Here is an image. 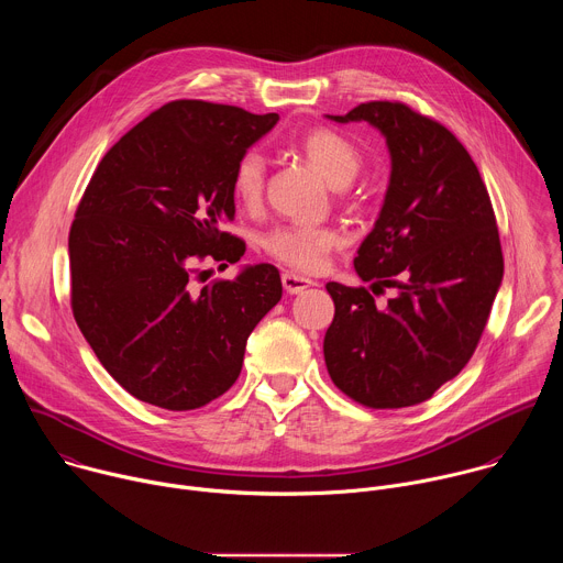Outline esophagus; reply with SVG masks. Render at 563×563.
<instances>
[{
  "instance_id": "34e87169",
  "label": "esophagus",
  "mask_w": 563,
  "mask_h": 563,
  "mask_svg": "<svg viewBox=\"0 0 563 563\" xmlns=\"http://www.w3.org/2000/svg\"><path fill=\"white\" fill-rule=\"evenodd\" d=\"M283 287H285L287 294H300V291L313 287V280H309L305 276H298L294 272H285L283 274Z\"/></svg>"
}]
</instances>
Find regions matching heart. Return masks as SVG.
<instances>
[{
  "mask_svg": "<svg viewBox=\"0 0 563 563\" xmlns=\"http://www.w3.org/2000/svg\"><path fill=\"white\" fill-rule=\"evenodd\" d=\"M300 151L332 187H347L361 172L363 157L356 144L334 129H311L300 142ZM265 187V157L261 151H245L238 157L231 176L233 198L252 207L261 200ZM341 243L334 227L280 224L265 233L263 247L269 256L298 272H316L323 267L328 254Z\"/></svg>",
  "mask_w": 563,
  "mask_h": 563,
  "instance_id": "obj_1",
  "label": "heart"
}]
</instances>
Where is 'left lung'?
I'll return each mask as SVG.
<instances>
[{
    "label": "left lung",
    "mask_w": 563,
    "mask_h": 563,
    "mask_svg": "<svg viewBox=\"0 0 563 563\" xmlns=\"http://www.w3.org/2000/svg\"><path fill=\"white\" fill-rule=\"evenodd\" d=\"M334 122H367L387 144L389 183L354 269L367 287L328 283L334 320L323 354L334 385L387 410L428 400L484 334L504 278L488 189L465 146L400 102H367ZM394 286L385 306L373 294Z\"/></svg>",
    "instance_id": "obj_1"
}]
</instances>
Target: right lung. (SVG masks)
Instances as JSON below:
<instances>
[{
	"mask_svg": "<svg viewBox=\"0 0 563 563\" xmlns=\"http://www.w3.org/2000/svg\"><path fill=\"white\" fill-rule=\"evenodd\" d=\"M276 113L202 100L153 111L98 165L68 233L70 305L104 369L144 404L185 412L224 394L245 345L280 300L274 265L200 289L202 261L238 263L231 176Z\"/></svg>",
	"mask_w": 563,
	"mask_h": 563,
	"instance_id": "1",
	"label": "right lung"
}]
</instances>
